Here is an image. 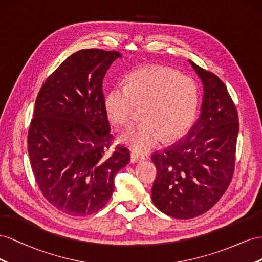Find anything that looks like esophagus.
<instances>
[{"instance_id":"34e87169","label":"esophagus","mask_w":262,"mask_h":262,"mask_svg":"<svg viewBox=\"0 0 262 262\" xmlns=\"http://www.w3.org/2000/svg\"><path fill=\"white\" fill-rule=\"evenodd\" d=\"M145 159V156L144 155H140V154H137V152H132L130 154V160L132 162H138V161H141Z\"/></svg>"}]
</instances>
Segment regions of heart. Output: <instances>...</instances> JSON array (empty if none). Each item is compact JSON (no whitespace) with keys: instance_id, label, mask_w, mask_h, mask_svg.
Returning <instances> with one entry per match:
<instances>
[{"instance_id":"heart-1","label":"heart","mask_w":262,"mask_h":262,"mask_svg":"<svg viewBox=\"0 0 262 262\" xmlns=\"http://www.w3.org/2000/svg\"><path fill=\"white\" fill-rule=\"evenodd\" d=\"M199 89L193 79L166 67H146L132 72L126 85L112 88L104 99L110 121L128 127L137 106L143 121L122 136L137 152H146L164 137L182 136L195 117Z\"/></svg>"}]
</instances>
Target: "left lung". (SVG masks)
Instances as JSON below:
<instances>
[{
  "mask_svg": "<svg viewBox=\"0 0 262 262\" xmlns=\"http://www.w3.org/2000/svg\"><path fill=\"white\" fill-rule=\"evenodd\" d=\"M204 86L201 113L190 132L151 160L156 207L174 219L196 217L212 208L234 174L238 113L224 82L190 60Z\"/></svg>",
  "mask_w": 262,
  "mask_h": 262,
  "instance_id": "1",
  "label": "left lung"
}]
</instances>
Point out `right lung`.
Returning a JSON list of instances; mask_svg holds the SVG:
<instances>
[{
	"label": "right lung",
	"instance_id": "obj_1",
	"mask_svg": "<svg viewBox=\"0 0 262 262\" xmlns=\"http://www.w3.org/2000/svg\"><path fill=\"white\" fill-rule=\"evenodd\" d=\"M118 51L82 49L45 81L29 125L28 154L37 184L51 205L72 216L100 211L114 191V178L129 150L110 151L103 79Z\"/></svg>",
	"mask_w": 262,
	"mask_h": 262
}]
</instances>
